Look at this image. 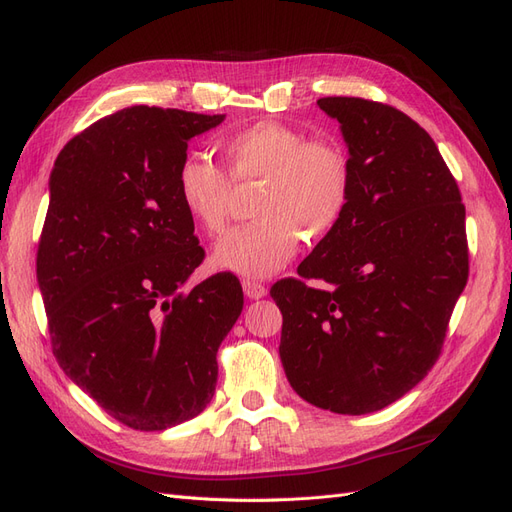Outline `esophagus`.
Returning a JSON list of instances; mask_svg holds the SVG:
<instances>
[{
	"mask_svg": "<svg viewBox=\"0 0 512 512\" xmlns=\"http://www.w3.org/2000/svg\"><path fill=\"white\" fill-rule=\"evenodd\" d=\"M243 292L247 299H262L267 297V286L260 284V282H254V280H243Z\"/></svg>",
	"mask_w": 512,
	"mask_h": 512,
	"instance_id": "1",
	"label": "esophagus"
}]
</instances>
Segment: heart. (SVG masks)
<instances>
[{"label": "heart", "instance_id": "1", "mask_svg": "<svg viewBox=\"0 0 512 512\" xmlns=\"http://www.w3.org/2000/svg\"><path fill=\"white\" fill-rule=\"evenodd\" d=\"M224 170L188 156L177 170V192L190 218L207 235L228 226L237 190L258 188V220L230 230L213 260L243 277H269L299 252L303 235L320 241L339 224L352 190L346 149L331 138H312L280 121H260L218 141Z\"/></svg>", "mask_w": 512, "mask_h": 512}]
</instances>
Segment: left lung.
I'll use <instances>...</instances> for the list:
<instances>
[{"mask_svg": "<svg viewBox=\"0 0 512 512\" xmlns=\"http://www.w3.org/2000/svg\"><path fill=\"white\" fill-rule=\"evenodd\" d=\"M339 121L352 190L339 224L275 282L280 356L309 404L337 414L382 410L436 365L468 282L466 207L433 138L397 108L320 98ZM322 279L331 291L306 282Z\"/></svg>", "mask_w": 512, "mask_h": 512, "instance_id": "1", "label": "left lung"}]
</instances>
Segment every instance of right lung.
<instances>
[{"mask_svg": "<svg viewBox=\"0 0 512 512\" xmlns=\"http://www.w3.org/2000/svg\"><path fill=\"white\" fill-rule=\"evenodd\" d=\"M226 115L130 106L59 151L36 275L66 376L111 414L162 431L203 412L243 309L232 273L183 292L205 250L181 205L188 141Z\"/></svg>", "mask_w": 512, "mask_h": 512, "instance_id": "add662e5", "label": "right lung"}]
</instances>
